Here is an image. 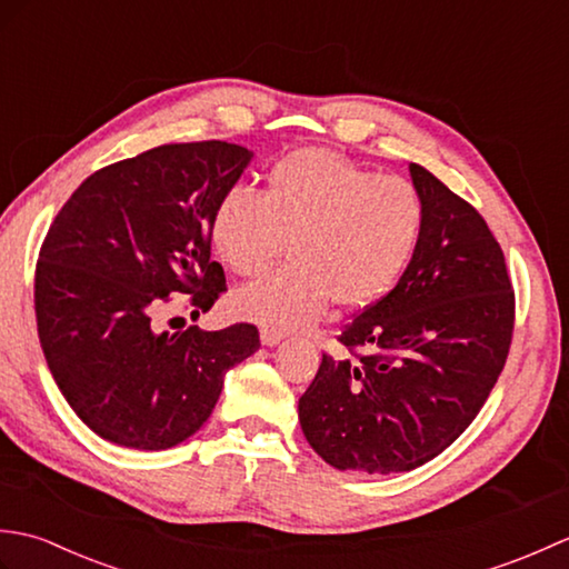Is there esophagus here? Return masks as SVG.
I'll return each instance as SVG.
<instances>
[{"instance_id":"obj_1","label":"esophagus","mask_w":569,"mask_h":569,"mask_svg":"<svg viewBox=\"0 0 569 569\" xmlns=\"http://www.w3.org/2000/svg\"><path fill=\"white\" fill-rule=\"evenodd\" d=\"M261 345L263 347H276L278 342L283 340V332H278V330H271V328H261Z\"/></svg>"}]
</instances>
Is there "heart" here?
<instances>
[{"label": "heart", "instance_id": "1", "mask_svg": "<svg viewBox=\"0 0 569 569\" xmlns=\"http://www.w3.org/2000/svg\"><path fill=\"white\" fill-rule=\"evenodd\" d=\"M426 202L406 178L381 176L330 151H293L266 173L263 192L232 186L217 200L210 239L237 276H259L232 296L234 316L271 330L318 320L332 298L361 308L386 296L413 261Z\"/></svg>", "mask_w": 569, "mask_h": 569}]
</instances>
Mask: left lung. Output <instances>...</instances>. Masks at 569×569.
<instances>
[{
    "label": "left lung",
    "mask_w": 569,
    "mask_h": 569,
    "mask_svg": "<svg viewBox=\"0 0 569 569\" xmlns=\"http://www.w3.org/2000/svg\"><path fill=\"white\" fill-rule=\"evenodd\" d=\"M420 247L391 293L337 337L298 401L306 440L335 469L391 475L447 450L489 398L513 335L503 251L467 200L418 163ZM367 348V356H357Z\"/></svg>",
    "instance_id": "left-lung-1"
}]
</instances>
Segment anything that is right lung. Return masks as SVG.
<instances>
[{"mask_svg": "<svg viewBox=\"0 0 569 569\" xmlns=\"http://www.w3.org/2000/svg\"><path fill=\"white\" fill-rule=\"evenodd\" d=\"M251 159L227 141L166 143L94 171L56 214L36 263L39 340L60 393L100 438L134 450L188 440L224 373L261 347L247 322L153 325L173 296L200 316L227 291L210 217Z\"/></svg>", "mask_w": 569, "mask_h": 569, "instance_id": "1", "label": "right lung"}]
</instances>
